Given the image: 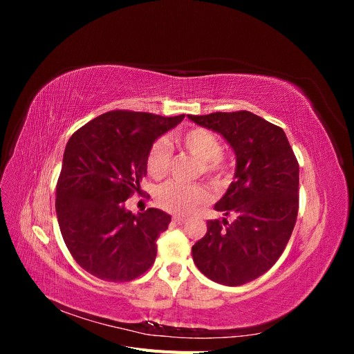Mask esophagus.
Returning <instances> with one entry per match:
<instances>
[{
    "instance_id": "1",
    "label": "esophagus",
    "mask_w": 354,
    "mask_h": 354,
    "mask_svg": "<svg viewBox=\"0 0 354 354\" xmlns=\"http://www.w3.org/2000/svg\"><path fill=\"white\" fill-rule=\"evenodd\" d=\"M173 221H174L176 224H183V223L186 221V218H185V217H180V216H174V217H173Z\"/></svg>"
}]
</instances>
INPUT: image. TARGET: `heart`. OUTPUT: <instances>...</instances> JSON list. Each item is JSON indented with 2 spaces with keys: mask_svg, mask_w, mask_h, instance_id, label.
Returning a JSON list of instances; mask_svg holds the SVG:
<instances>
[{
  "mask_svg": "<svg viewBox=\"0 0 354 354\" xmlns=\"http://www.w3.org/2000/svg\"><path fill=\"white\" fill-rule=\"evenodd\" d=\"M178 147L185 149L199 160V173L209 180H221L229 173L227 159L221 155V143L218 137L207 128L192 127L171 137ZM173 149L165 140L155 142L146 156V168L151 177L164 178L171 167ZM158 205L169 212L189 214L199 205L208 202L209 194L198 185H181L169 181L156 190Z\"/></svg>",
  "mask_w": 354,
  "mask_h": 354,
  "instance_id": "heart-1",
  "label": "heart"
}]
</instances>
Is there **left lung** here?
I'll return each mask as SVG.
<instances>
[{
	"label": "left lung",
	"instance_id": "obj_1",
	"mask_svg": "<svg viewBox=\"0 0 354 354\" xmlns=\"http://www.w3.org/2000/svg\"><path fill=\"white\" fill-rule=\"evenodd\" d=\"M220 133L236 153V173L217 211L234 221L209 220L205 236L192 246L208 279L239 286L279 260L298 214V160L281 127L248 111L189 115Z\"/></svg>",
	"mask_w": 354,
	"mask_h": 354
}]
</instances>
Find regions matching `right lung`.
<instances>
[{
    "instance_id": "add662e5",
    "label": "right lung",
    "mask_w": 354,
    "mask_h": 354,
    "mask_svg": "<svg viewBox=\"0 0 354 354\" xmlns=\"http://www.w3.org/2000/svg\"><path fill=\"white\" fill-rule=\"evenodd\" d=\"M183 118L111 111L69 138L56 212L63 241L85 272L102 281L128 282L151 269L156 239L171 217L156 208L134 216L125 201L140 192L149 149Z\"/></svg>"
}]
</instances>
